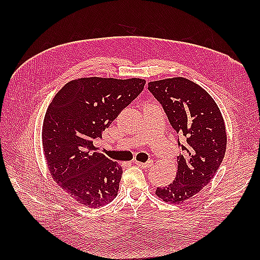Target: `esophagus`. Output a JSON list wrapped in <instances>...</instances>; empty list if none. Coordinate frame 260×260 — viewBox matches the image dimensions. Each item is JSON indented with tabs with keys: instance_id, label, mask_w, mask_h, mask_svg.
Instances as JSON below:
<instances>
[{
	"instance_id": "34e87169",
	"label": "esophagus",
	"mask_w": 260,
	"mask_h": 260,
	"mask_svg": "<svg viewBox=\"0 0 260 260\" xmlns=\"http://www.w3.org/2000/svg\"><path fill=\"white\" fill-rule=\"evenodd\" d=\"M137 167H140V168H143V169H147V168H151L152 165H153V161H147V162H145V163H143V162H139V161H135L134 162Z\"/></svg>"
}]
</instances>
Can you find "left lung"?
<instances>
[{"mask_svg":"<svg viewBox=\"0 0 260 260\" xmlns=\"http://www.w3.org/2000/svg\"><path fill=\"white\" fill-rule=\"evenodd\" d=\"M148 90L184 141L178 140L182 153L175 180L155 194L165 202H184L211 181L222 162L227 146L222 115L203 88L182 77L148 82Z\"/></svg>","mask_w":260,"mask_h":260,"instance_id":"8db88e82","label":"left lung"}]
</instances>
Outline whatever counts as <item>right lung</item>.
I'll list each match as a JSON object with an SVG mask.
<instances>
[{
	"instance_id": "right-lung-1",
	"label": "right lung",
	"mask_w": 260,
	"mask_h": 260,
	"mask_svg": "<svg viewBox=\"0 0 260 260\" xmlns=\"http://www.w3.org/2000/svg\"><path fill=\"white\" fill-rule=\"evenodd\" d=\"M144 79L80 78L64 85L49 105L42 145L53 180L89 208H101L117 196L123 170L95 152L93 141L140 95Z\"/></svg>"
}]
</instances>
